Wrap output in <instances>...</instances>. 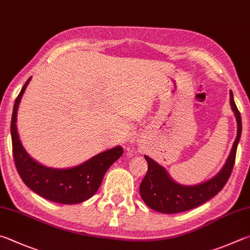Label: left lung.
I'll return each instance as SVG.
<instances>
[{
  "mask_svg": "<svg viewBox=\"0 0 250 250\" xmlns=\"http://www.w3.org/2000/svg\"><path fill=\"white\" fill-rule=\"evenodd\" d=\"M229 103L237 121V135L224 166L211 179L192 186L178 184L171 178L164 167L151 157L144 155L148 168L140 185V194L145 204L152 210L166 214L188 211L216 196L228 183L235 163L236 149L242 135V118L234 102L233 92L229 93Z\"/></svg>",
  "mask_w": 250,
  "mask_h": 250,
  "instance_id": "obj_1",
  "label": "left lung"
}]
</instances>
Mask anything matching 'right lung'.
I'll list each match as a JSON object with an SVG mask.
<instances>
[{
	"label": "right lung",
	"instance_id": "1",
	"mask_svg": "<svg viewBox=\"0 0 250 250\" xmlns=\"http://www.w3.org/2000/svg\"><path fill=\"white\" fill-rule=\"evenodd\" d=\"M30 80L18 94L11 121L13 156L18 174L27 187L47 200L63 204L88 200L101 187L106 171L122 155L124 148L118 145L71 168H52L35 161L22 146L16 125L18 106Z\"/></svg>",
	"mask_w": 250,
	"mask_h": 250
}]
</instances>
